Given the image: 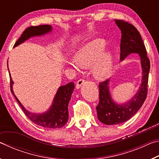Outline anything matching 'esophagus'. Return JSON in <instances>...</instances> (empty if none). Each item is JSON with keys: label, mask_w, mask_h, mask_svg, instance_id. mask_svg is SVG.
I'll use <instances>...</instances> for the list:
<instances>
[{"label": "esophagus", "mask_w": 159, "mask_h": 159, "mask_svg": "<svg viewBox=\"0 0 159 159\" xmlns=\"http://www.w3.org/2000/svg\"><path fill=\"white\" fill-rule=\"evenodd\" d=\"M85 83V80H83V79H79V80H78L77 83H76V88H77V89H79V88L81 87V86L84 84Z\"/></svg>", "instance_id": "esophagus-1"}]
</instances>
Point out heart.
<instances>
[{"label": "heart", "instance_id": "1", "mask_svg": "<svg viewBox=\"0 0 159 159\" xmlns=\"http://www.w3.org/2000/svg\"><path fill=\"white\" fill-rule=\"evenodd\" d=\"M106 46V41L101 39L88 42L77 50L75 58L69 60V65L76 69L92 66L93 76L96 79H107L114 69V57L110 51L104 52Z\"/></svg>", "mask_w": 159, "mask_h": 159}]
</instances>
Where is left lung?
Returning <instances> with one entry per match:
<instances>
[{
	"label": "left lung",
	"instance_id": "1",
	"mask_svg": "<svg viewBox=\"0 0 159 159\" xmlns=\"http://www.w3.org/2000/svg\"><path fill=\"white\" fill-rule=\"evenodd\" d=\"M115 22L121 31L120 61L131 53H138L142 69V83L137 93L124 104L116 103L110 94L109 80L99 85V102L96 107L98 118L106 125H116L130 119L141 108L147 95V84L150 70V61L141 35L133 25L123 20H116Z\"/></svg>",
	"mask_w": 159,
	"mask_h": 159
}]
</instances>
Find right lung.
<instances>
[{
    "instance_id": "add662e5",
    "label": "right lung",
    "mask_w": 159,
    "mask_h": 159,
    "mask_svg": "<svg viewBox=\"0 0 159 159\" xmlns=\"http://www.w3.org/2000/svg\"><path fill=\"white\" fill-rule=\"evenodd\" d=\"M52 30V26L50 25H39L28 27L23 32V34H21L20 39L17 40V41L15 43L14 47L22 43L31 37L43 36L45 34L50 33ZM7 66H8V64H7ZM10 79L11 93L15 96L16 100L17 101L18 104H20L21 109L25 112L26 116L32 122L39 125H41L42 127L48 128H60L63 127L68 121V105L75 87L73 82L67 83L65 85L60 86L55 94L52 104L50 109L44 113L36 114V113H32L26 110L21 104V102L15 96L14 91H13L12 85L14 82L12 79V77L10 76Z\"/></svg>"
}]
</instances>
